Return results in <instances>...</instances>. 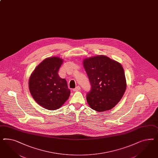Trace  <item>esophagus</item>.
Here are the masks:
<instances>
[{
  "label": "esophagus",
  "instance_id": "obj_1",
  "mask_svg": "<svg viewBox=\"0 0 158 158\" xmlns=\"http://www.w3.org/2000/svg\"><path fill=\"white\" fill-rule=\"evenodd\" d=\"M80 89H81L80 86H77L75 89H73V91H74V92H77V91H79Z\"/></svg>",
  "mask_w": 158,
  "mask_h": 158
}]
</instances>
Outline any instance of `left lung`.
Here are the masks:
<instances>
[{
	"instance_id": "left-lung-1",
	"label": "left lung",
	"mask_w": 158,
	"mask_h": 158,
	"mask_svg": "<svg viewBox=\"0 0 158 158\" xmlns=\"http://www.w3.org/2000/svg\"><path fill=\"white\" fill-rule=\"evenodd\" d=\"M82 62L91 84L90 91L86 96L90 108L98 112L114 108L126 89L121 64L102 55L86 58Z\"/></svg>"
}]
</instances>
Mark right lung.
I'll list each match as a JSON object with an SVG mask.
<instances>
[{
    "instance_id": "right-lung-1",
    "label": "right lung",
    "mask_w": 158,
    "mask_h": 158,
    "mask_svg": "<svg viewBox=\"0 0 158 158\" xmlns=\"http://www.w3.org/2000/svg\"><path fill=\"white\" fill-rule=\"evenodd\" d=\"M63 62V59L58 56L45 59L29 77V88L33 98L37 103L48 110L62 107L70 95L67 81L58 74Z\"/></svg>"
}]
</instances>
